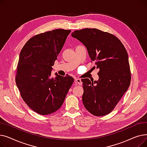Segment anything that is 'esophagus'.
Segmentation results:
<instances>
[{
    "mask_svg": "<svg viewBox=\"0 0 147 147\" xmlns=\"http://www.w3.org/2000/svg\"><path fill=\"white\" fill-rule=\"evenodd\" d=\"M74 82H75L76 84H79V85H82V82L81 79H75Z\"/></svg>",
    "mask_w": 147,
    "mask_h": 147,
    "instance_id": "1",
    "label": "esophagus"
}]
</instances>
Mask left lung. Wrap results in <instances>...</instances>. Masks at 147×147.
Segmentation results:
<instances>
[{"instance_id":"1","label":"left lung","mask_w":147,"mask_h":147,"mask_svg":"<svg viewBox=\"0 0 147 147\" xmlns=\"http://www.w3.org/2000/svg\"><path fill=\"white\" fill-rule=\"evenodd\" d=\"M86 48L95 68L98 80L83 79L82 101L86 109L96 116L113 111L128 89L131 74L127 51L115 36L96 28L76 30L71 33Z\"/></svg>"}]
</instances>
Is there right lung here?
<instances>
[{"mask_svg":"<svg viewBox=\"0 0 147 147\" xmlns=\"http://www.w3.org/2000/svg\"><path fill=\"white\" fill-rule=\"evenodd\" d=\"M71 30L56 29L29 39L20 52L15 82L27 105L41 115L57 111L63 105L74 79L55 73L52 66Z\"/></svg>","mask_w":147,"mask_h":147,"instance_id":"1","label":"right lung"}]
</instances>
